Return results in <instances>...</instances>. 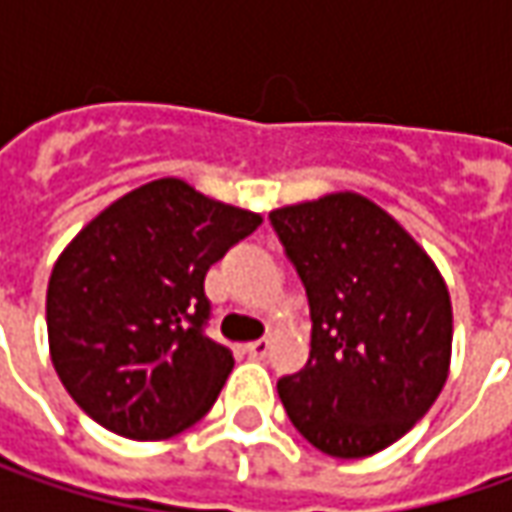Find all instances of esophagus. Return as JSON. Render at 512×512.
<instances>
[{"label":"esophagus","mask_w":512,"mask_h":512,"mask_svg":"<svg viewBox=\"0 0 512 512\" xmlns=\"http://www.w3.org/2000/svg\"><path fill=\"white\" fill-rule=\"evenodd\" d=\"M245 350H247V356H250V359H265L267 350H270V342H267V339H259V342L247 344Z\"/></svg>","instance_id":"esophagus-1"}]
</instances>
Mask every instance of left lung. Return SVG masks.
<instances>
[{
	"instance_id": "8db88e82",
	"label": "left lung",
	"mask_w": 512,
	"mask_h": 512,
	"mask_svg": "<svg viewBox=\"0 0 512 512\" xmlns=\"http://www.w3.org/2000/svg\"><path fill=\"white\" fill-rule=\"evenodd\" d=\"M310 305V359L279 379L293 427L336 459L399 442L447 382L453 310L436 265L359 193L270 213Z\"/></svg>"
}]
</instances>
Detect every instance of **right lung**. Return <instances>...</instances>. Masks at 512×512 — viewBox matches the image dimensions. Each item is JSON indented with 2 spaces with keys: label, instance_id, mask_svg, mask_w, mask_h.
Wrapping results in <instances>:
<instances>
[{
  "label": "right lung",
  "instance_id": "obj_1",
  "mask_svg": "<svg viewBox=\"0 0 512 512\" xmlns=\"http://www.w3.org/2000/svg\"><path fill=\"white\" fill-rule=\"evenodd\" d=\"M259 225V213L156 179L65 247L48 282L50 359L93 422L156 442L213 407L233 353L205 333V276Z\"/></svg>",
  "mask_w": 512,
  "mask_h": 512
}]
</instances>
